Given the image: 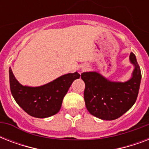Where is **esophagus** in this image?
Returning <instances> with one entry per match:
<instances>
[{
	"label": "esophagus",
	"instance_id": "esophagus-1",
	"mask_svg": "<svg viewBox=\"0 0 149 149\" xmlns=\"http://www.w3.org/2000/svg\"><path fill=\"white\" fill-rule=\"evenodd\" d=\"M82 69H83V70H86V69H87V66H85V67H83L82 68Z\"/></svg>",
	"mask_w": 149,
	"mask_h": 149
}]
</instances>
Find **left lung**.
Masks as SVG:
<instances>
[{
  "label": "left lung",
  "mask_w": 149,
  "mask_h": 149,
  "mask_svg": "<svg viewBox=\"0 0 149 149\" xmlns=\"http://www.w3.org/2000/svg\"><path fill=\"white\" fill-rule=\"evenodd\" d=\"M130 60L134 65V70L132 79L125 83L109 81L96 72L82 73L81 78L85 83L84 100L92 115L102 120H115L134 105L139 94L141 73L132 52Z\"/></svg>",
  "instance_id": "8db88e82"
}]
</instances>
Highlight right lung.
<instances>
[{
  "instance_id": "1",
  "label": "right lung",
  "mask_w": 149,
  "mask_h": 149,
  "mask_svg": "<svg viewBox=\"0 0 149 149\" xmlns=\"http://www.w3.org/2000/svg\"><path fill=\"white\" fill-rule=\"evenodd\" d=\"M79 77L77 72L68 73L42 86L30 87L21 85L15 79L11 69H9L13 97L26 113L38 118H48L58 113L71 84Z\"/></svg>"
}]
</instances>
